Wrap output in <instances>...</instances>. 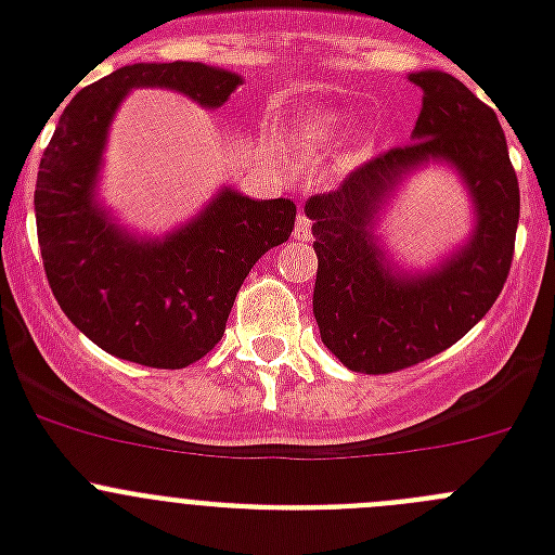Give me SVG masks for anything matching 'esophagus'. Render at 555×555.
Masks as SVG:
<instances>
[{"label": "esophagus", "instance_id": "esophagus-1", "mask_svg": "<svg viewBox=\"0 0 555 555\" xmlns=\"http://www.w3.org/2000/svg\"><path fill=\"white\" fill-rule=\"evenodd\" d=\"M294 238L297 242H308L311 238V219L306 217V214H297V222H294Z\"/></svg>", "mask_w": 555, "mask_h": 555}]
</instances>
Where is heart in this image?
Segmentation results:
<instances>
[{"instance_id": "1", "label": "heart", "mask_w": 555, "mask_h": 555, "mask_svg": "<svg viewBox=\"0 0 555 555\" xmlns=\"http://www.w3.org/2000/svg\"><path fill=\"white\" fill-rule=\"evenodd\" d=\"M345 135V119L333 111L306 113L294 127V144L308 155H325Z\"/></svg>"}]
</instances>
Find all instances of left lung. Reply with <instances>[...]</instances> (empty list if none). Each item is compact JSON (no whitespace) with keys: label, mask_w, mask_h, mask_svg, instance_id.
<instances>
[{"label":"left lung","mask_w":555,"mask_h":555,"mask_svg":"<svg viewBox=\"0 0 555 555\" xmlns=\"http://www.w3.org/2000/svg\"><path fill=\"white\" fill-rule=\"evenodd\" d=\"M423 111L405 146L377 155L306 203L320 258L313 317L352 372L386 375L448 350L494 306L514 258L519 185L498 113L444 72H414ZM444 159L476 205L470 242L428 273H397L376 242L383 205L409 170Z\"/></svg>","instance_id":"1"}]
</instances>
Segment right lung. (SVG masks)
Segmentation results:
<instances>
[{
  "mask_svg": "<svg viewBox=\"0 0 555 555\" xmlns=\"http://www.w3.org/2000/svg\"><path fill=\"white\" fill-rule=\"evenodd\" d=\"M171 88L222 107L242 77L205 63H132L77 91L43 150L36 224L57 306L96 347L132 364L183 370L219 345L255 261L294 230L292 199L222 189L166 238H135L96 203L107 127L132 88Z\"/></svg>",
  "mask_w": 555,
  "mask_h": 555,
  "instance_id": "obj_1",
  "label": "right lung"
}]
</instances>
